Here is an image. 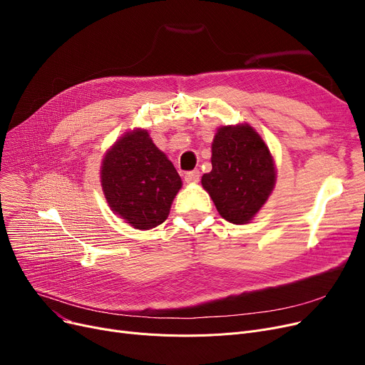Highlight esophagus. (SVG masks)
<instances>
[{
  "mask_svg": "<svg viewBox=\"0 0 365 365\" xmlns=\"http://www.w3.org/2000/svg\"><path fill=\"white\" fill-rule=\"evenodd\" d=\"M185 180H186V182H189V183L198 182V180H200V170H198V168H195V170L186 171V173H185Z\"/></svg>",
  "mask_w": 365,
  "mask_h": 365,
  "instance_id": "34e87169",
  "label": "esophagus"
}]
</instances>
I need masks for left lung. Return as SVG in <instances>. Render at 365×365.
<instances>
[{
  "label": "left lung",
  "instance_id": "8db88e82",
  "mask_svg": "<svg viewBox=\"0 0 365 365\" xmlns=\"http://www.w3.org/2000/svg\"><path fill=\"white\" fill-rule=\"evenodd\" d=\"M212 165L201 183L217 212L231 223H248L275 185L269 149L250 125L222 127L213 140Z\"/></svg>",
  "mask_w": 365,
  "mask_h": 365
}]
</instances>
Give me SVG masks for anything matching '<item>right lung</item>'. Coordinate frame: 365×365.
<instances>
[{
    "mask_svg": "<svg viewBox=\"0 0 365 365\" xmlns=\"http://www.w3.org/2000/svg\"><path fill=\"white\" fill-rule=\"evenodd\" d=\"M101 178L110 208L136 229L161 225L182 186L175 165L146 130L127 133L110 148Z\"/></svg>",
    "mask_w": 365,
    "mask_h": 365,
    "instance_id": "add662e5",
    "label": "right lung"
}]
</instances>
